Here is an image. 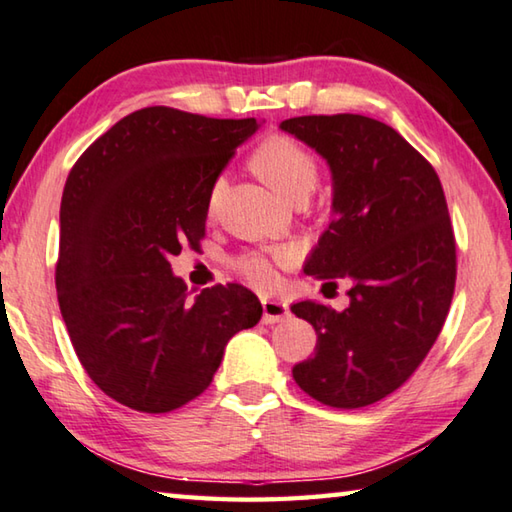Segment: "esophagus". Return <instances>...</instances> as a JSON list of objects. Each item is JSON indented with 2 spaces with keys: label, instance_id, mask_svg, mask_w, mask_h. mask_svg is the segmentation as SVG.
<instances>
[{
  "label": "esophagus",
  "instance_id": "esophagus-1",
  "mask_svg": "<svg viewBox=\"0 0 512 512\" xmlns=\"http://www.w3.org/2000/svg\"><path fill=\"white\" fill-rule=\"evenodd\" d=\"M262 311H264L262 316L264 323L273 325V323H280V320L289 314V305L275 298H262Z\"/></svg>",
  "mask_w": 512,
  "mask_h": 512
}]
</instances>
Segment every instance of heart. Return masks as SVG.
Returning a JSON list of instances; mask_svg holds the SVG:
<instances>
[{
  "mask_svg": "<svg viewBox=\"0 0 512 512\" xmlns=\"http://www.w3.org/2000/svg\"><path fill=\"white\" fill-rule=\"evenodd\" d=\"M250 164L264 183L289 201L296 194H311L318 183V162L305 146L284 135H273L257 146L250 155ZM223 180H216L207 198V210H214ZM291 262L289 250H250L239 255L232 266L239 277L257 289L273 287L277 280V268Z\"/></svg>",
  "mask_w": 512,
  "mask_h": 512,
  "instance_id": "b5f03b06",
  "label": "heart"
}]
</instances>
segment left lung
<instances>
[{
  "label": "left lung",
  "instance_id": "1",
  "mask_svg": "<svg viewBox=\"0 0 512 512\" xmlns=\"http://www.w3.org/2000/svg\"><path fill=\"white\" fill-rule=\"evenodd\" d=\"M329 162L334 219L305 264L316 280H348L350 305H291L314 325V357L293 366L309 397L361 409L397 391L445 325L456 239L436 169L391 126L363 115H307L280 124Z\"/></svg>",
  "mask_w": 512,
  "mask_h": 512
}]
</instances>
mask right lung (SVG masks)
I'll use <instances>...</instances> for the list:
<instances>
[{"label": "right lung", "mask_w": 512, "mask_h": 512, "mask_svg": "<svg viewBox=\"0 0 512 512\" xmlns=\"http://www.w3.org/2000/svg\"><path fill=\"white\" fill-rule=\"evenodd\" d=\"M255 119L151 106L119 119L69 171L60 201L56 291L74 352L112 400L169 413L212 384L225 343L262 318L241 284L189 300L171 273L201 246L207 198Z\"/></svg>", "instance_id": "right-lung-1"}]
</instances>
